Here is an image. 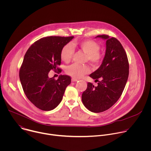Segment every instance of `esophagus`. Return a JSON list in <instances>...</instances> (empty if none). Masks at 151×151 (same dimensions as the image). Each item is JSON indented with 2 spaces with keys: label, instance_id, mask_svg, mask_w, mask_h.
<instances>
[{
  "label": "esophagus",
  "instance_id": "esophagus-1",
  "mask_svg": "<svg viewBox=\"0 0 151 151\" xmlns=\"http://www.w3.org/2000/svg\"><path fill=\"white\" fill-rule=\"evenodd\" d=\"M78 81V79H75V78H72V82H76V81Z\"/></svg>",
  "mask_w": 151,
  "mask_h": 151
}]
</instances>
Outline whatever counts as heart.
I'll list each match as a JSON object with an SVG mask.
<instances>
[{"label":"heart","mask_w":151,"mask_h":151,"mask_svg":"<svg viewBox=\"0 0 151 151\" xmlns=\"http://www.w3.org/2000/svg\"><path fill=\"white\" fill-rule=\"evenodd\" d=\"M73 46L79 48L87 54V59L91 63L97 64L101 61L102 55L99 52L100 46L95 41L86 40L77 42L74 43ZM73 53L74 50L73 47L70 44H68L63 47L61 51V58L63 61L68 63L71 60ZM89 72L90 68L88 66L78 63L72 64V65L68 66L66 69L67 73L74 78H81Z\"/></svg>","instance_id":"b5f03b06"}]
</instances>
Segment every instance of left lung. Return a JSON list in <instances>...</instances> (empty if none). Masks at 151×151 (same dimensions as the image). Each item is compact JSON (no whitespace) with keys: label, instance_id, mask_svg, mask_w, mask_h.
<instances>
[{"label":"left lung","instance_id":"left-lung-1","mask_svg":"<svg viewBox=\"0 0 151 151\" xmlns=\"http://www.w3.org/2000/svg\"><path fill=\"white\" fill-rule=\"evenodd\" d=\"M106 42V52L100 66L90 76L95 81L100 79L97 87L88 82L82 94L83 105L92 112L109 109L121 97L126 85L129 64L127 54L119 41L108 35H99Z\"/></svg>","mask_w":151,"mask_h":151}]
</instances>
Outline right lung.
<instances>
[{
  "instance_id": "add662e5",
  "label": "right lung",
  "mask_w": 151,
  "mask_h": 151,
  "mask_svg": "<svg viewBox=\"0 0 151 151\" xmlns=\"http://www.w3.org/2000/svg\"><path fill=\"white\" fill-rule=\"evenodd\" d=\"M48 36L40 39L27 51L19 70V79L27 99L39 109L51 111L60 104L64 91L71 83L68 75L50 78L51 70H60V53L73 38Z\"/></svg>"
}]
</instances>
